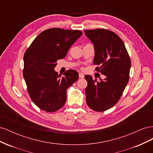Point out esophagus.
<instances>
[{
    "label": "esophagus",
    "instance_id": "34e87169",
    "mask_svg": "<svg viewBox=\"0 0 153 153\" xmlns=\"http://www.w3.org/2000/svg\"><path fill=\"white\" fill-rule=\"evenodd\" d=\"M79 78H84V74H82V73H79Z\"/></svg>",
    "mask_w": 153,
    "mask_h": 153
}]
</instances>
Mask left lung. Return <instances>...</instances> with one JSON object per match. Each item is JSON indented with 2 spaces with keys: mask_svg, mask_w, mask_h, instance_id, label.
Wrapping results in <instances>:
<instances>
[{
  "mask_svg": "<svg viewBox=\"0 0 153 153\" xmlns=\"http://www.w3.org/2000/svg\"><path fill=\"white\" fill-rule=\"evenodd\" d=\"M94 45L96 70L106 78L98 82L85 75L86 102L96 112H103L116 104L129 78L131 60L122 39L115 32L104 29L84 30Z\"/></svg>",
  "mask_w": 153,
  "mask_h": 153,
  "instance_id": "obj_1",
  "label": "left lung"
}]
</instances>
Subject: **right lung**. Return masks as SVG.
I'll use <instances>...</instances> for the list:
<instances>
[{
	"instance_id": "obj_1",
	"label": "right lung",
	"mask_w": 153,
	"mask_h": 153,
	"mask_svg": "<svg viewBox=\"0 0 153 153\" xmlns=\"http://www.w3.org/2000/svg\"><path fill=\"white\" fill-rule=\"evenodd\" d=\"M82 34L78 30L47 29L36 37L26 50L23 75L31 100L40 109L53 112L65 104L68 88L78 80V73L69 69L61 77L54 68L57 60L66 57Z\"/></svg>"
}]
</instances>
